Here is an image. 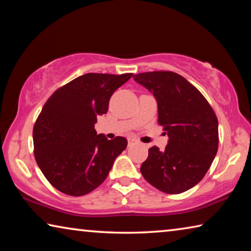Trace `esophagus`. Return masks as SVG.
<instances>
[{"instance_id":"1","label":"esophagus","mask_w":251,"mask_h":251,"mask_svg":"<svg viewBox=\"0 0 251 251\" xmlns=\"http://www.w3.org/2000/svg\"><path fill=\"white\" fill-rule=\"evenodd\" d=\"M127 141H128V145H133V144L137 143V141H136V139L133 138V137H128V138H127Z\"/></svg>"}]
</instances>
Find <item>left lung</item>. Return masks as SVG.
Returning a JSON list of instances; mask_svg holds the SVG:
<instances>
[{
	"mask_svg": "<svg viewBox=\"0 0 251 251\" xmlns=\"http://www.w3.org/2000/svg\"><path fill=\"white\" fill-rule=\"evenodd\" d=\"M157 101L158 123L168 136L165 151L152 146L141 166L144 178L167 194L193 188L209 169L218 151V120L194 85L168 71L133 76Z\"/></svg>",
	"mask_w": 251,
	"mask_h": 251,
	"instance_id": "left-lung-1",
	"label": "left lung"
}]
</instances>
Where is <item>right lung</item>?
Wrapping results in <instances>:
<instances>
[{"mask_svg":"<svg viewBox=\"0 0 251 251\" xmlns=\"http://www.w3.org/2000/svg\"><path fill=\"white\" fill-rule=\"evenodd\" d=\"M133 74L87 73L53 93L33 128L36 163L50 185L70 196H83L103 182L127 139L97 134V116L110 96Z\"/></svg>","mask_w":251,"mask_h":251,"instance_id":"add662e5","label":"right lung"}]
</instances>
